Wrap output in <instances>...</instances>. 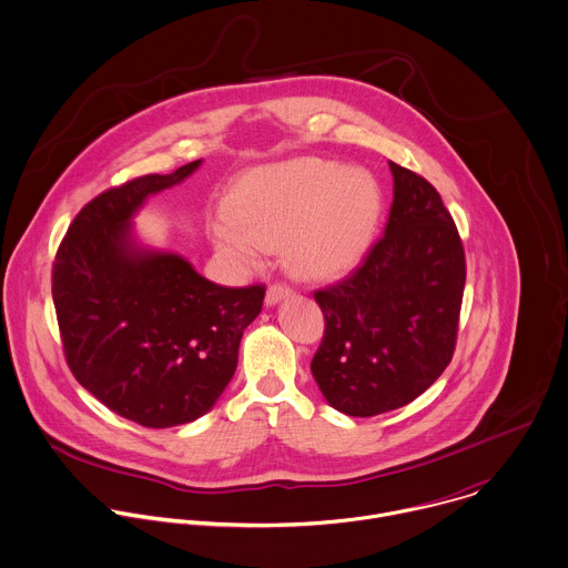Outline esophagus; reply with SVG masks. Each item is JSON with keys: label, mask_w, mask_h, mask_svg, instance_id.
<instances>
[{"label": "esophagus", "mask_w": 568, "mask_h": 568, "mask_svg": "<svg viewBox=\"0 0 568 568\" xmlns=\"http://www.w3.org/2000/svg\"><path fill=\"white\" fill-rule=\"evenodd\" d=\"M292 294H294V292H292V287H287V285H283V283H274V285H270V287H267L265 303L272 307V305L281 303L283 298H290Z\"/></svg>", "instance_id": "esophagus-1"}]
</instances>
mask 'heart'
Wrapping results in <instances>:
<instances>
[{"label": "heart", "instance_id": "obj_1", "mask_svg": "<svg viewBox=\"0 0 568 568\" xmlns=\"http://www.w3.org/2000/svg\"><path fill=\"white\" fill-rule=\"evenodd\" d=\"M381 187L365 170L334 161L296 159L247 172L214 223L219 247L254 263L265 247H285L305 276H332L367 250L381 216Z\"/></svg>", "mask_w": 568, "mask_h": 568}]
</instances>
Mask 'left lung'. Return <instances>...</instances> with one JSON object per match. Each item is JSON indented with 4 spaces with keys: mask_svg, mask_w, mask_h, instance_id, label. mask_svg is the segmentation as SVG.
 I'll return each instance as SVG.
<instances>
[{
    "mask_svg": "<svg viewBox=\"0 0 568 568\" xmlns=\"http://www.w3.org/2000/svg\"><path fill=\"white\" fill-rule=\"evenodd\" d=\"M385 234L336 285L316 290L325 334L312 374L354 418L409 405L452 363L465 292V250L438 190L389 161Z\"/></svg>",
    "mask_w": 568,
    "mask_h": 568,
    "instance_id": "1",
    "label": "left lung"
}]
</instances>
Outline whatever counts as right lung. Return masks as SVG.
Returning <instances> with one entry per match:
<instances>
[{
    "label": "right lung",
    "mask_w": 568,
    "mask_h": 568,
    "mask_svg": "<svg viewBox=\"0 0 568 568\" xmlns=\"http://www.w3.org/2000/svg\"><path fill=\"white\" fill-rule=\"evenodd\" d=\"M145 174L94 196L70 223L52 265V301L77 383L114 414L165 429L207 414L239 363L265 287H223L190 261L136 243L148 196L187 179Z\"/></svg>",
    "instance_id": "1"
}]
</instances>
